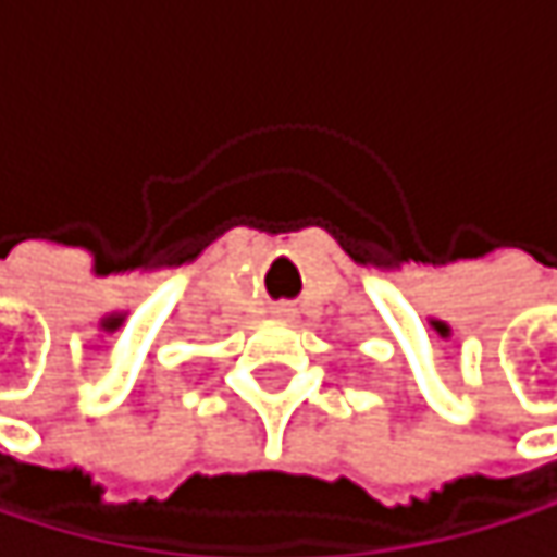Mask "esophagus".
<instances>
[{"instance_id":"1","label":"esophagus","mask_w":557,"mask_h":557,"mask_svg":"<svg viewBox=\"0 0 557 557\" xmlns=\"http://www.w3.org/2000/svg\"><path fill=\"white\" fill-rule=\"evenodd\" d=\"M278 319H285V315H292V309H288V305H275V309H272Z\"/></svg>"}]
</instances>
